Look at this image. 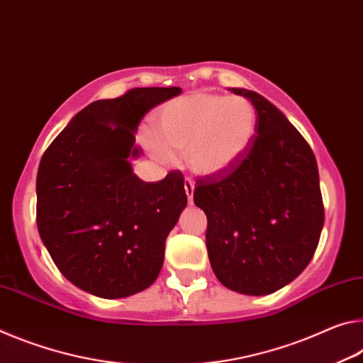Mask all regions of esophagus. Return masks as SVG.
Wrapping results in <instances>:
<instances>
[{"label":"esophagus","mask_w":363,"mask_h":363,"mask_svg":"<svg viewBox=\"0 0 363 363\" xmlns=\"http://www.w3.org/2000/svg\"><path fill=\"white\" fill-rule=\"evenodd\" d=\"M185 193L188 196V201H189V203H191L193 194H194V183L189 180V178H186V180H185Z\"/></svg>","instance_id":"1"}]
</instances>
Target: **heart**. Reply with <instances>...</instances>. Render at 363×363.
I'll list each match as a JSON object with an SVG mask.
<instances>
[{
  "mask_svg": "<svg viewBox=\"0 0 363 363\" xmlns=\"http://www.w3.org/2000/svg\"><path fill=\"white\" fill-rule=\"evenodd\" d=\"M259 116L246 98L194 91L169 101L157 116L160 141L151 147L164 162L186 154L189 170L201 177L233 169L251 150Z\"/></svg>",
  "mask_w": 363,
  "mask_h": 363,
  "instance_id": "obj_1",
  "label": "heart"
}]
</instances>
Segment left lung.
I'll return each mask as SVG.
<instances>
[{"label": "left lung", "mask_w": 363, "mask_h": 363, "mask_svg": "<svg viewBox=\"0 0 363 363\" xmlns=\"http://www.w3.org/2000/svg\"><path fill=\"white\" fill-rule=\"evenodd\" d=\"M259 116L251 150L206 177L194 204L206 212L207 254L225 288L265 296L298 278L313 257L325 211L317 160L286 116L262 94L233 88Z\"/></svg>", "instance_id": "1"}]
</instances>
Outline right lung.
<instances>
[{"mask_svg":"<svg viewBox=\"0 0 363 363\" xmlns=\"http://www.w3.org/2000/svg\"><path fill=\"white\" fill-rule=\"evenodd\" d=\"M182 88H133L72 117L41 157L37 225L59 272L86 293L128 298L150 288L165 240L188 198L180 172L157 183L133 174L135 133L152 108Z\"/></svg>","mask_w":363,"mask_h":363,"instance_id":"right-lung-1","label":"right lung"}]
</instances>
